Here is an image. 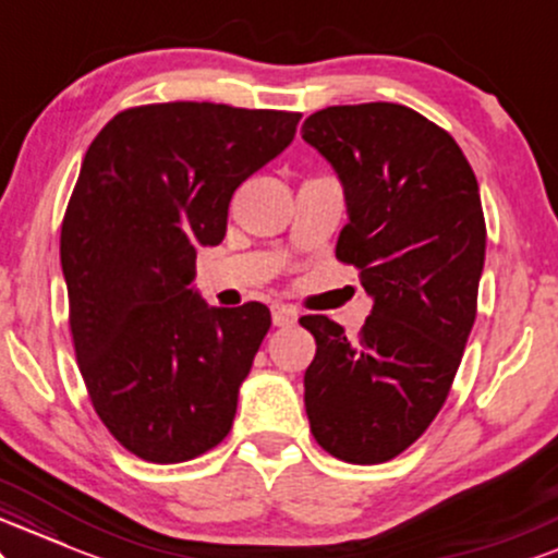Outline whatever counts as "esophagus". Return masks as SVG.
I'll return each instance as SVG.
<instances>
[{
    "mask_svg": "<svg viewBox=\"0 0 558 558\" xmlns=\"http://www.w3.org/2000/svg\"><path fill=\"white\" fill-rule=\"evenodd\" d=\"M298 307H292V305H281V303H277V305H271V318H274V326H292L294 320H298Z\"/></svg>",
    "mask_w": 558,
    "mask_h": 558,
    "instance_id": "34e87169",
    "label": "esophagus"
}]
</instances>
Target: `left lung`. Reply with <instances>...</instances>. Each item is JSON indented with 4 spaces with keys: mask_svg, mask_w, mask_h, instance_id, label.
<instances>
[{
    "mask_svg": "<svg viewBox=\"0 0 558 558\" xmlns=\"http://www.w3.org/2000/svg\"><path fill=\"white\" fill-rule=\"evenodd\" d=\"M303 137L337 169L347 221L337 258L373 311L357 339L326 316L305 371L313 438L337 460H395L447 402L477 313L486 219L470 161L447 130L402 104L326 107Z\"/></svg>",
    "mask_w": 558,
    "mask_h": 558,
    "instance_id": "8db88e82",
    "label": "left lung"
}]
</instances>
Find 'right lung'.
<instances>
[{
  "label": "right lung",
  "mask_w": 558,
  "mask_h": 558,
  "mask_svg": "<svg viewBox=\"0 0 558 558\" xmlns=\"http://www.w3.org/2000/svg\"><path fill=\"white\" fill-rule=\"evenodd\" d=\"M298 111L169 101L124 109L94 137L59 238L77 368L96 415L135 457L187 462L225 441L271 329L260 303L190 290L232 193L292 143Z\"/></svg>",
  "instance_id": "right-lung-1"
}]
</instances>
